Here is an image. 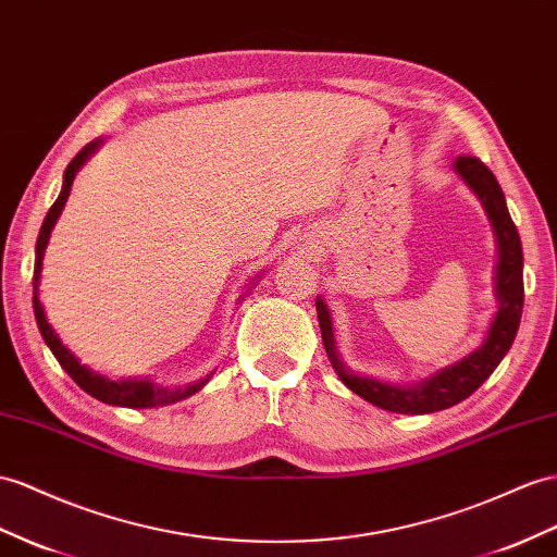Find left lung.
Wrapping results in <instances>:
<instances>
[{"label": "left lung", "instance_id": "1", "mask_svg": "<svg viewBox=\"0 0 557 557\" xmlns=\"http://www.w3.org/2000/svg\"><path fill=\"white\" fill-rule=\"evenodd\" d=\"M454 174L475 193L484 211H487L496 237L498 261L494 273V294L498 301V310L480 348L466 355V358L456 364L440 369L433 376L414 383V386H393V383L376 381L372 376H360L350 372L344 360H341L334 341L330 308L322 301V296L315 298L322 344L326 355H330V362L338 379L346 383V388H350L355 395H360L362 400L372 403L381 409L395 411V414H433V411L459 405L468 395H473L482 383L492 376L498 362H502L504 355L510 350L522 318V245L518 227L508 213L502 185H498L492 171L484 166L478 157H456Z\"/></svg>", "mask_w": 557, "mask_h": 557}]
</instances>
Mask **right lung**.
I'll return each mask as SVG.
<instances>
[{"label": "right lung", "mask_w": 557, "mask_h": 557, "mask_svg": "<svg viewBox=\"0 0 557 557\" xmlns=\"http://www.w3.org/2000/svg\"><path fill=\"white\" fill-rule=\"evenodd\" d=\"M103 138H96L91 140L89 146H84L75 157L73 162L67 164L65 174H63V188L59 199H55L53 207L49 209L45 223H41V231L37 237V247H35V275H33V308H35V320L39 326V334L45 338V344L51 348L53 358L59 360V364L65 369L73 379L77 386L89 393L96 400H101L106 405H115V407H134V409H148V407H162V405H174L185 400V397H190L193 393H197L199 388L205 386V383L211 379V374L202 381L190 383V386L185 388H166L160 386V383H154L150 379H120V381H112L103 374H96L94 369H89L87 364H82L73 352H70L67 346H63V341L59 338V334L53 332V326L49 324L47 315H45V308L39 304V277H41V259H45V249L49 245V237L55 221H59L61 211L67 202V195L70 188H73V181L77 176V171L82 169V164L89 160V157L101 148ZM256 280V277H253Z\"/></svg>", "instance_id": "1"}]
</instances>
